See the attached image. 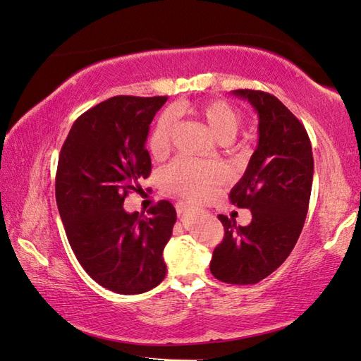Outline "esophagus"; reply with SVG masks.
<instances>
[{"label":"esophagus","instance_id":"obj_1","mask_svg":"<svg viewBox=\"0 0 361 361\" xmlns=\"http://www.w3.org/2000/svg\"><path fill=\"white\" fill-rule=\"evenodd\" d=\"M175 208H176V214H178V216H181V214L188 209V204H185V203H176Z\"/></svg>","mask_w":361,"mask_h":361}]
</instances>
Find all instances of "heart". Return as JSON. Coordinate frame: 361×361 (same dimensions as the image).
<instances>
[{"mask_svg": "<svg viewBox=\"0 0 361 361\" xmlns=\"http://www.w3.org/2000/svg\"><path fill=\"white\" fill-rule=\"evenodd\" d=\"M186 111L200 118L220 142L231 141L242 124V114L221 99L198 102L186 106ZM173 122L169 114L161 116L149 137V150L153 158H163L171 149ZM163 185L188 202H198L208 197L224 180L221 169L212 164L178 158L161 173Z\"/></svg>", "mask_w": 361, "mask_h": 361, "instance_id": "heart-1", "label": "heart"}]
</instances>
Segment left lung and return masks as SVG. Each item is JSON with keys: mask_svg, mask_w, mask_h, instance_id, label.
I'll list each match as a JSON object with an SVG mask.
<instances>
[{"mask_svg": "<svg viewBox=\"0 0 361 361\" xmlns=\"http://www.w3.org/2000/svg\"><path fill=\"white\" fill-rule=\"evenodd\" d=\"M259 114V144L229 200L251 211V224L235 226L219 216L224 240L214 250V278L250 286L270 276L295 248L307 217L313 155L309 135L278 97L259 90H235Z\"/></svg>", "mask_w": 361, "mask_h": 361, "instance_id": "8db88e82", "label": "left lung"}]
</instances>
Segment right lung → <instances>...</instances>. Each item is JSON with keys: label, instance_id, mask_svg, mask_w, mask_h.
Wrapping results in <instances>:
<instances>
[{"label": "right lung", "instance_id": "right-lung-1", "mask_svg": "<svg viewBox=\"0 0 361 361\" xmlns=\"http://www.w3.org/2000/svg\"><path fill=\"white\" fill-rule=\"evenodd\" d=\"M167 96H114L75 119L62 145L56 200L71 248L99 286L121 295L149 291L164 279L163 251L176 220L161 200L128 214L126 197L140 190L152 161L145 140Z\"/></svg>", "mask_w": 361, "mask_h": 361}]
</instances>
